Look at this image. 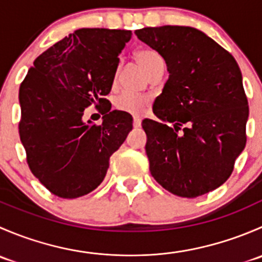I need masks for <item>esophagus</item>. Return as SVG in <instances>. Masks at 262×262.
Instances as JSON below:
<instances>
[{
  "instance_id": "obj_1",
  "label": "esophagus",
  "mask_w": 262,
  "mask_h": 262,
  "mask_svg": "<svg viewBox=\"0 0 262 262\" xmlns=\"http://www.w3.org/2000/svg\"><path fill=\"white\" fill-rule=\"evenodd\" d=\"M133 126L134 128H139V126H141V118H139V116H134Z\"/></svg>"
}]
</instances>
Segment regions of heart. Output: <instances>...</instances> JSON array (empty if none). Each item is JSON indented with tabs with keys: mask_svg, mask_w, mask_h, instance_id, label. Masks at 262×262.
Listing matches in <instances>:
<instances>
[{
	"mask_svg": "<svg viewBox=\"0 0 262 262\" xmlns=\"http://www.w3.org/2000/svg\"><path fill=\"white\" fill-rule=\"evenodd\" d=\"M136 59L141 64V67L146 71L148 75L153 66L162 58L153 50H138L136 53ZM148 105V97L144 95L132 94V92H123L115 99V107L119 112L126 113L130 115L143 114Z\"/></svg>",
	"mask_w": 262,
	"mask_h": 262,
	"instance_id": "heart-1",
	"label": "heart"
}]
</instances>
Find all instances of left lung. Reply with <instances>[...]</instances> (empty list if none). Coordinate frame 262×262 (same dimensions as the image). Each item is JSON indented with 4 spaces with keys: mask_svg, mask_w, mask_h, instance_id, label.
Here are the masks:
<instances>
[{
    "mask_svg": "<svg viewBox=\"0 0 262 262\" xmlns=\"http://www.w3.org/2000/svg\"><path fill=\"white\" fill-rule=\"evenodd\" d=\"M158 52L170 73L153 113L144 119L150 175L181 198H196L224 184L246 146L248 102L242 75L229 52L203 31L165 25L136 30Z\"/></svg>",
    "mask_w": 262,
    "mask_h": 262,
    "instance_id": "left-lung-1",
    "label": "left lung"
}]
</instances>
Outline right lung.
I'll use <instances>...</instances> for the list:
<instances>
[{
  "label": "right lung",
  "mask_w": 262,
  "mask_h": 262,
  "mask_svg": "<svg viewBox=\"0 0 262 262\" xmlns=\"http://www.w3.org/2000/svg\"><path fill=\"white\" fill-rule=\"evenodd\" d=\"M130 38V30L78 29L41 53L21 83L18 133L26 161L57 196L76 199L96 189L133 128L130 114L103 107ZM91 104L103 107L100 126L81 120Z\"/></svg>",
  "instance_id": "obj_1"
}]
</instances>
